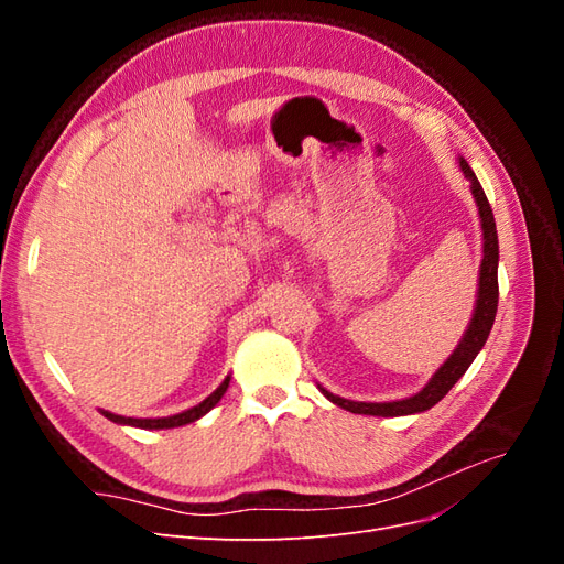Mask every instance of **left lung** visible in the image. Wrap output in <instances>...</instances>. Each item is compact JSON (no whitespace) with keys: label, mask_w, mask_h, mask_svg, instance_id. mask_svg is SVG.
Returning <instances> with one entry per match:
<instances>
[{"label":"left lung","mask_w":564,"mask_h":564,"mask_svg":"<svg viewBox=\"0 0 564 564\" xmlns=\"http://www.w3.org/2000/svg\"><path fill=\"white\" fill-rule=\"evenodd\" d=\"M458 166L464 176L470 181V191L477 202V212H480L482 220V237H485V256H482V265H480V286H477V301H475V313L468 324V329L460 338V344L456 350L449 355V360L442 365L435 377L425 383L423 390H419L416 395L395 400V402H352L346 398H338L329 390H322V395L329 402L338 404L340 409L352 414H367V416H406V414H419L425 412V409L435 406L447 392L454 388V383L464 377L466 369L473 365L477 352L482 350L487 344V336L491 332L494 317H497V305H499V237H497V224H494V214L487 202V195L482 191L480 181L473 174V169L464 158H458Z\"/></svg>","instance_id":"left-lung-1"}]
</instances>
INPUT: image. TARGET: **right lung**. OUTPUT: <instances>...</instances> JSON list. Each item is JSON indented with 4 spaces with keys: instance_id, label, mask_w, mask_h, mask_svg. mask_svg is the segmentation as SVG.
<instances>
[{
    "instance_id": "add662e5",
    "label": "right lung",
    "mask_w": 564,
    "mask_h": 564,
    "mask_svg": "<svg viewBox=\"0 0 564 564\" xmlns=\"http://www.w3.org/2000/svg\"><path fill=\"white\" fill-rule=\"evenodd\" d=\"M228 383H230V377H226V381L220 383L212 395L207 400H202L197 406L187 409V412H181V414H174V416H164V419H131V416H117V414H110V412H104L100 409V414H104L106 419L115 421V423H122V425H135V429H178V425H185V423H193L197 419H202L204 414L209 412L212 406H216V402L224 398V392L228 390Z\"/></svg>"
}]
</instances>
